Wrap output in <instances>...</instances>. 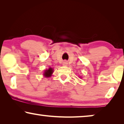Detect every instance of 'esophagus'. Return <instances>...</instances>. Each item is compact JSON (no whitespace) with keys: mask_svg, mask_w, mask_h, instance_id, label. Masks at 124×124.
<instances>
[{"mask_svg":"<svg viewBox=\"0 0 124 124\" xmlns=\"http://www.w3.org/2000/svg\"><path fill=\"white\" fill-rule=\"evenodd\" d=\"M67 62H65V61H64V62H62V65L63 66H67Z\"/></svg>","mask_w":124,"mask_h":124,"instance_id":"34e87169","label":"esophagus"}]
</instances>
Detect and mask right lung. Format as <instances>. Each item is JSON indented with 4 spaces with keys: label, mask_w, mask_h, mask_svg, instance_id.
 <instances>
[{
    "label": "right lung",
    "mask_w": 124,
    "mask_h": 124,
    "mask_svg": "<svg viewBox=\"0 0 124 124\" xmlns=\"http://www.w3.org/2000/svg\"><path fill=\"white\" fill-rule=\"evenodd\" d=\"M53 72V69H52V68H49L48 69H46V70H45V72H44L43 76H45V77H50L51 76Z\"/></svg>",
    "instance_id": "1"
}]
</instances>
